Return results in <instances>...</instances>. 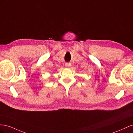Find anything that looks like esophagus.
Returning <instances> with one entry per match:
<instances>
[{"instance_id":"34e87169","label":"esophagus","mask_w":133,"mask_h":133,"mask_svg":"<svg viewBox=\"0 0 133 133\" xmlns=\"http://www.w3.org/2000/svg\"><path fill=\"white\" fill-rule=\"evenodd\" d=\"M65 66L66 68H69V67L71 66V63H66L65 64Z\"/></svg>"}]
</instances>
